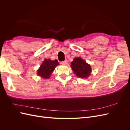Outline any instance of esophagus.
<instances>
[{
    "instance_id": "34e87169",
    "label": "esophagus",
    "mask_w": 130,
    "mask_h": 130,
    "mask_svg": "<svg viewBox=\"0 0 130 130\" xmlns=\"http://www.w3.org/2000/svg\"><path fill=\"white\" fill-rule=\"evenodd\" d=\"M67 63H68V61L67 60H64V61H62L61 62V64H63V65H66V64H67Z\"/></svg>"
}]
</instances>
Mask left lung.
Here are the masks:
<instances>
[{"label": "left lung", "mask_w": 130, "mask_h": 130, "mask_svg": "<svg viewBox=\"0 0 130 130\" xmlns=\"http://www.w3.org/2000/svg\"><path fill=\"white\" fill-rule=\"evenodd\" d=\"M71 67L74 73L79 77H87L91 73L90 65L80 57H76L74 59L73 61L71 63Z\"/></svg>", "instance_id": "8db88e82"}]
</instances>
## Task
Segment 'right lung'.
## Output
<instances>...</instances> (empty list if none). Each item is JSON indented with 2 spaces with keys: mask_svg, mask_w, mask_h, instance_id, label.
<instances>
[{
  "mask_svg": "<svg viewBox=\"0 0 130 130\" xmlns=\"http://www.w3.org/2000/svg\"><path fill=\"white\" fill-rule=\"evenodd\" d=\"M58 64L59 63L57 60L52 61L50 59H45L37 70L38 75L41 76L42 78H48Z\"/></svg>",
  "mask_w": 130,
  "mask_h": 130,
  "instance_id": "add662e5",
  "label": "right lung"
}]
</instances>
